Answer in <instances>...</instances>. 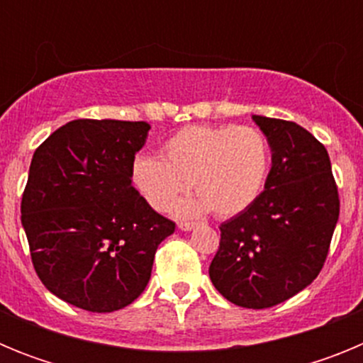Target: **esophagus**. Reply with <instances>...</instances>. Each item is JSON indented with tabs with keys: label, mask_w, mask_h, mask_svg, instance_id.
Returning <instances> with one entry per match:
<instances>
[{
	"label": "esophagus",
	"mask_w": 363,
	"mask_h": 363,
	"mask_svg": "<svg viewBox=\"0 0 363 363\" xmlns=\"http://www.w3.org/2000/svg\"><path fill=\"white\" fill-rule=\"evenodd\" d=\"M178 227L182 230H191V229H194V227H196V223H194V221H179Z\"/></svg>",
	"instance_id": "1"
}]
</instances>
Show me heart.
Masks as SVG:
<instances>
[{
  "instance_id": "b5f03b06",
  "label": "heart",
  "mask_w": 363,
  "mask_h": 363,
  "mask_svg": "<svg viewBox=\"0 0 363 363\" xmlns=\"http://www.w3.org/2000/svg\"><path fill=\"white\" fill-rule=\"evenodd\" d=\"M162 160L140 156L133 165L138 191L156 211L171 209L189 189L198 198L178 211H213L229 218L251 207L264 191L271 150L264 133L249 125H189L162 145Z\"/></svg>"
}]
</instances>
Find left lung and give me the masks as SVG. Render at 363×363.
<instances>
[{"label":"left lung","mask_w":363,"mask_h":363,"mask_svg":"<svg viewBox=\"0 0 363 363\" xmlns=\"http://www.w3.org/2000/svg\"><path fill=\"white\" fill-rule=\"evenodd\" d=\"M272 167L255 203L220 225L211 281L234 306L267 309L306 289L325 264L340 214L327 149L294 121L252 116Z\"/></svg>","instance_id":"obj_1"}]
</instances>
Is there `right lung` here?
Listing matches in <instances>:
<instances>
[{
    "label": "right lung",
    "mask_w": 363,
    "mask_h": 363,
    "mask_svg": "<svg viewBox=\"0 0 363 363\" xmlns=\"http://www.w3.org/2000/svg\"><path fill=\"white\" fill-rule=\"evenodd\" d=\"M145 121L74 120L32 156L21 223L32 265L57 298L112 313L145 291L160 243L176 223L133 187Z\"/></svg>",
    "instance_id": "1"
}]
</instances>
